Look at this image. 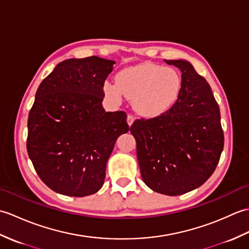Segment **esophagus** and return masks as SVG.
Returning <instances> with one entry per match:
<instances>
[{
    "mask_svg": "<svg viewBox=\"0 0 249 249\" xmlns=\"http://www.w3.org/2000/svg\"><path fill=\"white\" fill-rule=\"evenodd\" d=\"M134 121H135L134 116L128 114V115H127V124H128L129 126H131V125H133V123H134Z\"/></svg>",
    "mask_w": 249,
    "mask_h": 249,
    "instance_id": "obj_1",
    "label": "esophagus"
}]
</instances>
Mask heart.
Listing matches in <instances>:
<instances>
[{"instance_id":"1","label":"heart","mask_w":249,"mask_h":249,"mask_svg":"<svg viewBox=\"0 0 249 249\" xmlns=\"http://www.w3.org/2000/svg\"><path fill=\"white\" fill-rule=\"evenodd\" d=\"M116 82H105L106 96L120 102L124 94L134 100L135 109L140 114L149 118L170 109L182 88V78L177 70L153 63L124 68L116 75Z\"/></svg>"}]
</instances>
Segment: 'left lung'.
Here are the masks:
<instances>
[{"instance_id": "left-lung-1", "label": "left lung", "mask_w": 249, "mask_h": 249, "mask_svg": "<svg viewBox=\"0 0 249 249\" xmlns=\"http://www.w3.org/2000/svg\"><path fill=\"white\" fill-rule=\"evenodd\" d=\"M182 72L176 104L156 118L136 120L130 133L146 186L167 196L200 187L219 161L224 149L220 111L210 84L185 60H165Z\"/></svg>"}]
</instances>
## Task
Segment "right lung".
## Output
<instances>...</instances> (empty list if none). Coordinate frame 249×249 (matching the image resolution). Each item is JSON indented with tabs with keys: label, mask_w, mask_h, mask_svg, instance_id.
<instances>
[{
	"label": "right lung",
	"mask_w": 249,
	"mask_h": 249,
	"mask_svg": "<svg viewBox=\"0 0 249 249\" xmlns=\"http://www.w3.org/2000/svg\"><path fill=\"white\" fill-rule=\"evenodd\" d=\"M115 62L98 56L59 63L35 95L26 149L41 181L55 193L86 197L103 187L123 111L106 112L104 84Z\"/></svg>",
	"instance_id": "add662e5"
}]
</instances>
